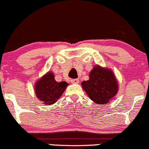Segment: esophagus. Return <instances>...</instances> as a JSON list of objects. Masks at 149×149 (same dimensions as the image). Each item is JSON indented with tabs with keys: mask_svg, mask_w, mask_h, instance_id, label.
<instances>
[{
	"mask_svg": "<svg viewBox=\"0 0 149 149\" xmlns=\"http://www.w3.org/2000/svg\"><path fill=\"white\" fill-rule=\"evenodd\" d=\"M71 83H74V84H78L79 83V80L78 79H72L71 80Z\"/></svg>",
	"mask_w": 149,
	"mask_h": 149,
	"instance_id": "obj_1",
	"label": "esophagus"
}]
</instances>
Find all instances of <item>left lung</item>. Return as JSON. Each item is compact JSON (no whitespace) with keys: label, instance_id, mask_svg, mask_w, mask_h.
Returning a JSON list of instances; mask_svg holds the SVG:
<instances>
[{"label":"left lung","instance_id":"obj_1","mask_svg":"<svg viewBox=\"0 0 149 149\" xmlns=\"http://www.w3.org/2000/svg\"><path fill=\"white\" fill-rule=\"evenodd\" d=\"M89 80L82 82V88L91 100L106 104L116 96L118 84L111 70L95 66L89 74Z\"/></svg>","mask_w":149,"mask_h":149}]
</instances>
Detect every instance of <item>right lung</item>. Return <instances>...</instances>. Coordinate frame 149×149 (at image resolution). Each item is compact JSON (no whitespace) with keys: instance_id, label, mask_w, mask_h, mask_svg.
I'll return each instance as SVG.
<instances>
[{"instance_id":"add662e5","label":"right lung","mask_w":149,"mask_h":149,"mask_svg":"<svg viewBox=\"0 0 149 149\" xmlns=\"http://www.w3.org/2000/svg\"><path fill=\"white\" fill-rule=\"evenodd\" d=\"M69 85L66 82H57L54 73L48 72L35 84V92L38 99L44 104L51 105L57 102Z\"/></svg>"}]
</instances>
